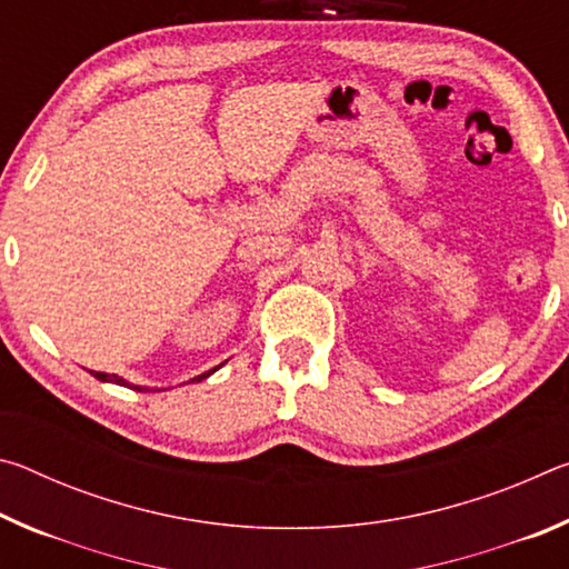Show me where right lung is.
<instances>
[{
	"instance_id": "add662e5",
	"label": "right lung",
	"mask_w": 569,
	"mask_h": 569,
	"mask_svg": "<svg viewBox=\"0 0 569 569\" xmlns=\"http://www.w3.org/2000/svg\"><path fill=\"white\" fill-rule=\"evenodd\" d=\"M218 369H220V366H216V369H210V371H206V373H200V377L190 379V381H203V379H208L210 373L218 371ZM92 377H94V379H100V381H108V383H118V387H130L132 391H156V389H148V387H134V383H128L124 379H120L118 373H102V371H94ZM158 391H160V389H158Z\"/></svg>"
}]
</instances>
